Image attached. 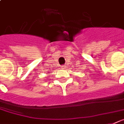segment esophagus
Segmentation results:
<instances>
[{
	"label": "esophagus",
	"instance_id": "obj_1",
	"mask_svg": "<svg viewBox=\"0 0 124 124\" xmlns=\"http://www.w3.org/2000/svg\"><path fill=\"white\" fill-rule=\"evenodd\" d=\"M65 68H66V66H64V65H62V66H61V68H62V69H64Z\"/></svg>",
	"mask_w": 124,
	"mask_h": 124
}]
</instances>
